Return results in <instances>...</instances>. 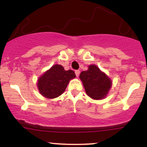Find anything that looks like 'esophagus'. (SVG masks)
I'll list each match as a JSON object with an SVG mask.
<instances>
[{
	"label": "esophagus",
	"mask_w": 147,
	"mask_h": 147,
	"mask_svg": "<svg viewBox=\"0 0 147 147\" xmlns=\"http://www.w3.org/2000/svg\"><path fill=\"white\" fill-rule=\"evenodd\" d=\"M75 72L76 76H77V77H79V73H80V71H79V70H75Z\"/></svg>",
	"instance_id": "34e87169"
}]
</instances>
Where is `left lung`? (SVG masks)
<instances>
[{"label":"left lung","mask_w":147,"mask_h":147,"mask_svg":"<svg viewBox=\"0 0 147 147\" xmlns=\"http://www.w3.org/2000/svg\"><path fill=\"white\" fill-rule=\"evenodd\" d=\"M79 78L87 95L97 100L105 98L112 86L111 79L96 65H89L87 70L81 72Z\"/></svg>","instance_id":"8db88e82"}]
</instances>
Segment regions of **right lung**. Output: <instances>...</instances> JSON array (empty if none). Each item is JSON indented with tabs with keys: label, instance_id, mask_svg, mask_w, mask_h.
I'll return each mask as SVG.
<instances>
[{
	"label": "right lung",
	"instance_id": "obj_1",
	"mask_svg": "<svg viewBox=\"0 0 147 147\" xmlns=\"http://www.w3.org/2000/svg\"><path fill=\"white\" fill-rule=\"evenodd\" d=\"M75 77L73 70H65L62 65L56 64L38 78L37 86L43 97L53 99L61 95L70 79Z\"/></svg>",
	"mask_w": 147,
	"mask_h": 147
}]
</instances>
